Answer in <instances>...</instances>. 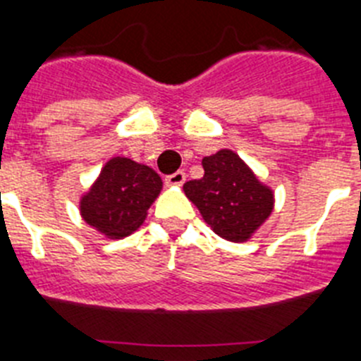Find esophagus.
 Returning <instances> with one entry per match:
<instances>
[{"mask_svg":"<svg viewBox=\"0 0 361 361\" xmlns=\"http://www.w3.org/2000/svg\"><path fill=\"white\" fill-rule=\"evenodd\" d=\"M164 180L168 186H183L184 180H186V173H184V171H175V173L168 175Z\"/></svg>","mask_w":361,"mask_h":361,"instance_id":"obj_1","label":"esophagus"}]
</instances>
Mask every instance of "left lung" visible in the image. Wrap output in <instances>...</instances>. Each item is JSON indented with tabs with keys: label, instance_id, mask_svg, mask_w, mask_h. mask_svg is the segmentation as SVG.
Returning a JSON list of instances; mask_svg holds the SVG:
<instances>
[{
	"label": "left lung",
	"instance_id": "obj_1",
	"mask_svg": "<svg viewBox=\"0 0 361 361\" xmlns=\"http://www.w3.org/2000/svg\"><path fill=\"white\" fill-rule=\"evenodd\" d=\"M204 175L184 184V193L219 237L244 242L271 215L273 193L237 153L220 149L202 159Z\"/></svg>",
	"mask_w": 361,
	"mask_h": 361
}]
</instances>
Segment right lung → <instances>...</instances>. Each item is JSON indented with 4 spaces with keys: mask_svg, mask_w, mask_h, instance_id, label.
<instances>
[{
    "mask_svg": "<svg viewBox=\"0 0 361 361\" xmlns=\"http://www.w3.org/2000/svg\"><path fill=\"white\" fill-rule=\"evenodd\" d=\"M161 188V177L152 168L132 159L114 157L82 197L81 215L108 237H126L142 224Z\"/></svg>",
    "mask_w": 361,
    "mask_h": 361,
    "instance_id": "obj_1",
    "label": "right lung"
}]
</instances>
